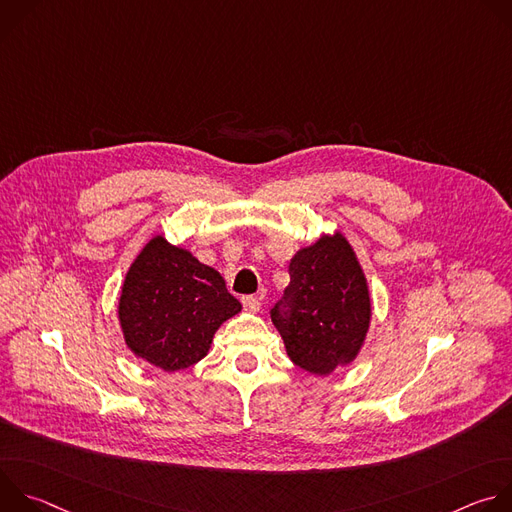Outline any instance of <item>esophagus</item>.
Wrapping results in <instances>:
<instances>
[{
  "label": "esophagus",
  "instance_id": "obj_1",
  "mask_svg": "<svg viewBox=\"0 0 512 512\" xmlns=\"http://www.w3.org/2000/svg\"><path fill=\"white\" fill-rule=\"evenodd\" d=\"M241 302H243V308L251 314H257L261 310V298L259 296H245Z\"/></svg>",
  "mask_w": 512,
  "mask_h": 512
}]
</instances>
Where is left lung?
I'll use <instances>...</instances> for the list:
<instances>
[{"label": "left lung", "instance_id": "obj_1", "mask_svg": "<svg viewBox=\"0 0 512 512\" xmlns=\"http://www.w3.org/2000/svg\"><path fill=\"white\" fill-rule=\"evenodd\" d=\"M289 277L283 306L271 310L287 356L312 375L346 367L373 318L367 275L352 245L340 231L320 235L291 259Z\"/></svg>", "mask_w": 512, "mask_h": 512}]
</instances>
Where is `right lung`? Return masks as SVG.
<instances>
[{
    "label": "right lung",
    "mask_w": 512,
    "mask_h": 512,
    "mask_svg": "<svg viewBox=\"0 0 512 512\" xmlns=\"http://www.w3.org/2000/svg\"><path fill=\"white\" fill-rule=\"evenodd\" d=\"M239 312L223 275L164 235L152 237L129 265L117 306L125 346L164 373L202 360L216 330Z\"/></svg>",
    "instance_id": "obj_1"
}]
</instances>
